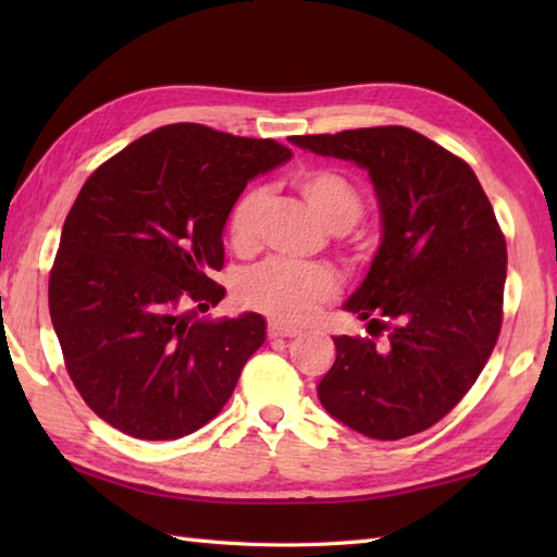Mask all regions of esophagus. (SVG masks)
Masks as SVG:
<instances>
[{
	"instance_id": "34e87169",
	"label": "esophagus",
	"mask_w": 557,
	"mask_h": 557,
	"mask_svg": "<svg viewBox=\"0 0 557 557\" xmlns=\"http://www.w3.org/2000/svg\"><path fill=\"white\" fill-rule=\"evenodd\" d=\"M299 330L297 327H285V325H277V323H270L268 325V337L275 339V337H297Z\"/></svg>"
}]
</instances>
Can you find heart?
<instances>
[{"label": "heart", "mask_w": 557, "mask_h": 557, "mask_svg": "<svg viewBox=\"0 0 557 557\" xmlns=\"http://www.w3.org/2000/svg\"><path fill=\"white\" fill-rule=\"evenodd\" d=\"M297 186L327 230L345 232L361 218L363 198L345 174L333 170H309L297 176ZM265 200V188L253 186L234 203L230 215V242L239 251H246L258 242V222L263 215ZM335 292L337 280L323 265L268 260L242 280L239 301L277 323H306L327 299L335 297Z\"/></svg>", "instance_id": "heart-1"}]
</instances>
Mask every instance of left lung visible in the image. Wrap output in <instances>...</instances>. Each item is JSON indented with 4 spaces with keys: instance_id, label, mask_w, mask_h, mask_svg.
Instances as JSON below:
<instances>
[{
    "instance_id": "8db88e82",
    "label": "left lung",
    "mask_w": 557,
    "mask_h": 557,
    "mask_svg": "<svg viewBox=\"0 0 557 557\" xmlns=\"http://www.w3.org/2000/svg\"><path fill=\"white\" fill-rule=\"evenodd\" d=\"M315 156L369 172L381 246L342 309L373 339L333 337L337 357L318 399L375 441L431 429L476 383L503 323L505 236L465 160L405 126L292 136Z\"/></svg>"
}]
</instances>
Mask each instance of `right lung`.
I'll return each mask as SVG.
<instances>
[{"mask_svg":"<svg viewBox=\"0 0 557 557\" xmlns=\"http://www.w3.org/2000/svg\"><path fill=\"white\" fill-rule=\"evenodd\" d=\"M292 150L203 124H168L98 168L69 210L50 275L66 371L102 421L176 441L227 405L265 318H200L224 299L210 275L246 184Z\"/></svg>","mask_w":557,"mask_h":557,"instance_id":"add662e5","label":"right lung"}]
</instances>
